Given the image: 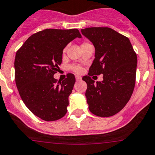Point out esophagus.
Here are the masks:
<instances>
[{"label": "esophagus", "instance_id": "1", "mask_svg": "<svg viewBox=\"0 0 155 155\" xmlns=\"http://www.w3.org/2000/svg\"><path fill=\"white\" fill-rule=\"evenodd\" d=\"M76 81H80L81 79H82V78L79 76H76Z\"/></svg>", "mask_w": 155, "mask_h": 155}]
</instances>
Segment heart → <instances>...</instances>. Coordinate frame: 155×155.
<instances>
[{"label":"heart","mask_w":155,"mask_h":155,"mask_svg":"<svg viewBox=\"0 0 155 155\" xmlns=\"http://www.w3.org/2000/svg\"><path fill=\"white\" fill-rule=\"evenodd\" d=\"M84 44H86V43H83V45ZM71 69L74 71V72H77V73H80V72H82V70H83L82 67L79 66V65H72V66H71Z\"/></svg>","instance_id":"b5f03b06"}]
</instances>
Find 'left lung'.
<instances>
[{"label": "left lung", "instance_id": "obj_1", "mask_svg": "<svg viewBox=\"0 0 155 155\" xmlns=\"http://www.w3.org/2000/svg\"><path fill=\"white\" fill-rule=\"evenodd\" d=\"M93 44L95 58L88 76L83 77L89 110L98 117L115 115L125 107L133 93L137 58L129 38L107 27L81 29ZM103 74L104 80L94 81L93 74Z\"/></svg>", "mask_w": 155, "mask_h": 155}]
</instances>
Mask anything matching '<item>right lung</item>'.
<instances>
[{
	"mask_svg": "<svg viewBox=\"0 0 155 155\" xmlns=\"http://www.w3.org/2000/svg\"><path fill=\"white\" fill-rule=\"evenodd\" d=\"M81 37L78 29H45L30 36L17 51V88L24 104L41 120H57L67 112L75 76L68 73L62 82L53 76L62 63L64 48Z\"/></svg>",
	"mask_w": 155,
	"mask_h": 155,
	"instance_id": "obj_1",
	"label": "right lung"
}]
</instances>
